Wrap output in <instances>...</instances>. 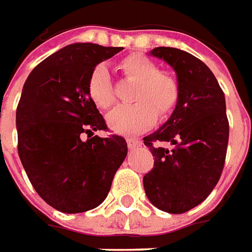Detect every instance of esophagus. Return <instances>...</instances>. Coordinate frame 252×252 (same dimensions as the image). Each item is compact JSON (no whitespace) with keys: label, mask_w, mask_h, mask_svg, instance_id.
I'll return each mask as SVG.
<instances>
[{"label":"esophagus","mask_w":252,"mask_h":252,"mask_svg":"<svg viewBox=\"0 0 252 252\" xmlns=\"http://www.w3.org/2000/svg\"><path fill=\"white\" fill-rule=\"evenodd\" d=\"M127 146H129V149H135V148H138V146L142 145V141L138 140V138H127Z\"/></svg>","instance_id":"obj_1"}]
</instances>
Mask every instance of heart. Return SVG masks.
<instances>
[{"label":"heart","mask_w":252,"mask_h":252,"mask_svg":"<svg viewBox=\"0 0 252 252\" xmlns=\"http://www.w3.org/2000/svg\"><path fill=\"white\" fill-rule=\"evenodd\" d=\"M126 76L138 81L133 94L137 101L130 106H119L107 115V123L121 134H138L149 129L158 115H167L174 110L179 97V87L168 73L158 72V66L142 55H130L121 62ZM88 94L96 106L108 108L114 103L110 72L106 65L94 67L88 81Z\"/></svg>","instance_id":"heart-1"}]
</instances>
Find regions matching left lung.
I'll return each mask as SVG.
<instances>
[{
	"label": "left lung",
	"instance_id": "8db88e82",
	"mask_svg": "<svg viewBox=\"0 0 252 252\" xmlns=\"http://www.w3.org/2000/svg\"><path fill=\"white\" fill-rule=\"evenodd\" d=\"M149 55L174 69L179 97L168 121L144 137L155 167L142 182L152 205L179 215L205 201L220 179L229 137L225 96L212 70L190 53L156 47Z\"/></svg>",
	"mask_w": 252,
	"mask_h": 252
}]
</instances>
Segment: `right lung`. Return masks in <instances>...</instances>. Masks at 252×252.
<instances>
[{"instance_id": "right-lung-1", "label": "right lung", "mask_w": 252, "mask_h": 252, "mask_svg": "<svg viewBox=\"0 0 252 252\" xmlns=\"http://www.w3.org/2000/svg\"><path fill=\"white\" fill-rule=\"evenodd\" d=\"M122 50L69 44L42 61L23 87L16 111L19 156L37 194L62 213L99 206L127 156L123 137L94 135L107 126L88 94L96 65Z\"/></svg>"}]
</instances>
